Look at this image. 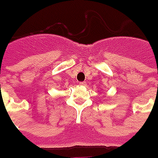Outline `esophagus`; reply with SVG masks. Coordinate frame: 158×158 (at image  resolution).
<instances>
[{
    "mask_svg": "<svg viewBox=\"0 0 158 158\" xmlns=\"http://www.w3.org/2000/svg\"><path fill=\"white\" fill-rule=\"evenodd\" d=\"M79 84H80L81 86H85V85H86V82H85V81H80Z\"/></svg>",
    "mask_w": 158,
    "mask_h": 158,
    "instance_id": "1",
    "label": "esophagus"
}]
</instances>
